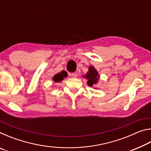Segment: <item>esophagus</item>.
I'll list each match as a JSON object with an SVG mask.
<instances>
[{
    "label": "esophagus",
    "instance_id": "obj_1",
    "mask_svg": "<svg viewBox=\"0 0 151 151\" xmlns=\"http://www.w3.org/2000/svg\"><path fill=\"white\" fill-rule=\"evenodd\" d=\"M69 76H72V77L73 78H76V76H77V74H76V73H70L69 74Z\"/></svg>",
    "mask_w": 151,
    "mask_h": 151
}]
</instances>
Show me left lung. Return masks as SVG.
<instances>
[{"mask_svg":"<svg viewBox=\"0 0 151 151\" xmlns=\"http://www.w3.org/2000/svg\"><path fill=\"white\" fill-rule=\"evenodd\" d=\"M83 78L87 79V85L90 86H93L96 85L99 79V75L97 70L93 66H90L88 67V71L86 75H83Z\"/></svg>","mask_w":151,"mask_h":151,"instance_id":"8db88e82","label":"left lung"}]
</instances>
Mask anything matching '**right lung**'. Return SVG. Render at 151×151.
Masks as SVG:
<instances>
[{
	"label": "right lung",
	"mask_w": 151,
	"mask_h": 151,
	"mask_svg": "<svg viewBox=\"0 0 151 151\" xmlns=\"http://www.w3.org/2000/svg\"><path fill=\"white\" fill-rule=\"evenodd\" d=\"M67 76V75H66L65 72H63L61 73H58L57 75H55L54 76L52 77V81L55 82V83H58V82H61L62 81L64 78H66Z\"/></svg>",
	"instance_id": "obj_1"
}]
</instances>
